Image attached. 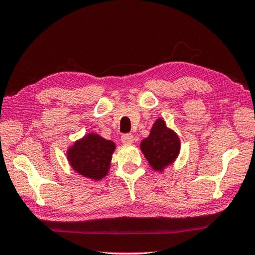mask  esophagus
Wrapping results in <instances>:
<instances>
[{"label": "esophagus", "mask_w": 255, "mask_h": 255, "mask_svg": "<svg viewBox=\"0 0 255 255\" xmlns=\"http://www.w3.org/2000/svg\"><path fill=\"white\" fill-rule=\"evenodd\" d=\"M121 141L124 144H131L134 141V137L132 134H124V135H122L121 137Z\"/></svg>", "instance_id": "34e87169"}]
</instances>
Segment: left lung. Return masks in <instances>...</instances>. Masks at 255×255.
Segmentation results:
<instances>
[{
  "label": "left lung",
  "mask_w": 255,
  "mask_h": 255,
  "mask_svg": "<svg viewBox=\"0 0 255 255\" xmlns=\"http://www.w3.org/2000/svg\"><path fill=\"white\" fill-rule=\"evenodd\" d=\"M181 142L173 129L166 128L165 121L157 119L150 135L141 142V151L153 170L162 172L175 161L180 153Z\"/></svg>",
  "instance_id": "8db88e82"
}]
</instances>
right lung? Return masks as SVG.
Wrapping results in <instances>:
<instances>
[{
	"label": "right lung",
	"mask_w": 255,
	"mask_h": 255,
	"mask_svg": "<svg viewBox=\"0 0 255 255\" xmlns=\"http://www.w3.org/2000/svg\"><path fill=\"white\" fill-rule=\"evenodd\" d=\"M115 144L99 134L89 133L75 141L68 150V160L75 172L91 180L107 176L111 164Z\"/></svg>",
	"instance_id": "obj_1"
}]
</instances>
